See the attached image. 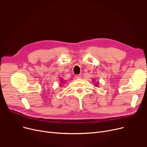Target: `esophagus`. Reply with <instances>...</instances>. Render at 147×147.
I'll return each mask as SVG.
<instances>
[{
	"label": "esophagus",
	"instance_id": "34e87169",
	"mask_svg": "<svg viewBox=\"0 0 147 147\" xmlns=\"http://www.w3.org/2000/svg\"><path fill=\"white\" fill-rule=\"evenodd\" d=\"M75 78L77 79H81L82 78V75L81 74H78V75H76L75 76Z\"/></svg>",
	"mask_w": 147,
	"mask_h": 147
}]
</instances>
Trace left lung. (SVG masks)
Here are the masks:
<instances>
[{
    "label": "left lung",
    "instance_id": "1",
    "mask_svg": "<svg viewBox=\"0 0 147 147\" xmlns=\"http://www.w3.org/2000/svg\"><path fill=\"white\" fill-rule=\"evenodd\" d=\"M93 82H95V81H93ZM98 84H99V83H98H98H97V82L95 83V87H98V86H98Z\"/></svg>",
    "mask_w": 147,
    "mask_h": 147
}]
</instances>
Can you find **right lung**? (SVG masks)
<instances>
[{"label": "right lung", "mask_w": 147, "mask_h": 147, "mask_svg": "<svg viewBox=\"0 0 147 147\" xmlns=\"http://www.w3.org/2000/svg\"><path fill=\"white\" fill-rule=\"evenodd\" d=\"M60 81H61V83H62V84H63V83H64L63 82L64 81H63V80H60Z\"/></svg>", "instance_id": "right-lung-1"}]
</instances>
